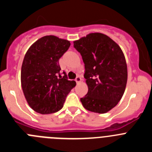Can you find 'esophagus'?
Returning <instances> with one entry per match:
<instances>
[{"instance_id": "obj_1", "label": "esophagus", "mask_w": 152, "mask_h": 152, "mask_svg": "<svg viewBox=\"0 0 152 152\" xmlns=\"http://www.w3.org/2000/svg\"><path fill=\"white\" fill-rule=\"evenodd\" d=\"M75 81L77 82V84H79V83L81 81V78H80V77H79V76H77V77H76V79H75Z\"/></svg>"}]
</instances>
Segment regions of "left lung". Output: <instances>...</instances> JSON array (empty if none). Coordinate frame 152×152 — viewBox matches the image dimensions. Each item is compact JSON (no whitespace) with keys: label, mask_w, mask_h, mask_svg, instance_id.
Here are the masks:
<instances>
[{"label":"left lung","mask_w":152,"mask_h":152,"mask_svg":"<svg viewBox=\"0 0 152 152\" xmlns=\"http://www.w3.org/2000/svg\"><path fill=\"white\" fill-rule=\"evenodd\" d=\"M82 56L88 92L80 98L83 107L94 113H106L117 105L125 92L128 72L121 48L108 36L90 33L74 41Z\"/></svg>","instance_id":"1"}]
</instances>
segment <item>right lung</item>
I'll list each match as a JSON object with an SVG mask.
<instances>
[{
    "mask_svg": "<svg viewBox=\"0 0 152 152\" xmlns=\"http://www.w3.org/2000/svg\"><path fill=\"white\" fill-rule=\"evenodd\" d=\"M68 40L45 36L36 41L24 56L21 68V86L29 107L41 114L58 112L67 95L75 88L65 72L60 74L58 60L68 49Z\"/></svg>",
    "mask_w": 152,
    "mask_h": 152,
    "instance_id": "1",
    "label": "right lung"
}]
</instances>
